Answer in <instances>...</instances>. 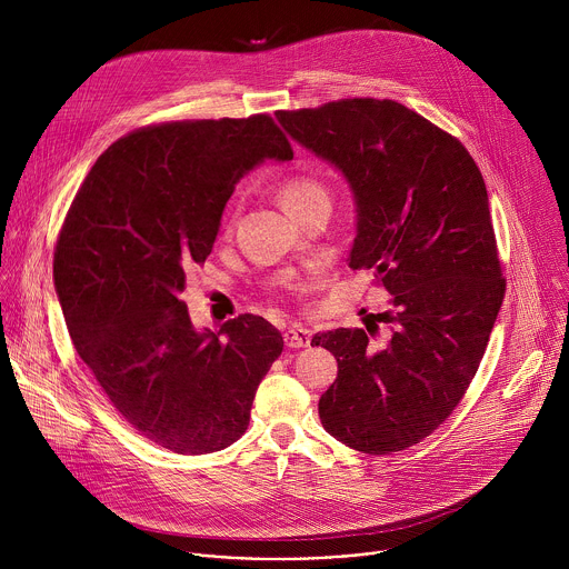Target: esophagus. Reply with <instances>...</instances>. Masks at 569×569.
<instances>
[{"label": "esophagus", "mask_w": 569, "mask_h": 569, "mask_svg": "<svg viewBox=\"0 0 569 569\" xmlns=\"http://www.w3.org/2000/svg\"><path fill=\"white\" fill-rule=\"evenodd\" d=\"M283 340H286V347H290V349L310 347V340H312V331H310V329H303L301 323H292V327H288V329H286V333H283Z\"/></svg>", "instance_id": "esophagus-1"}]
</instances>
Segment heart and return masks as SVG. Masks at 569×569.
<instances>
[{"mask_svg": "<svg viewBox=\"0 0 569 569\" xmlns=\"http://www.w3.org/2000/svg\"><path fill=\"white\" fill-rule=\"evenodd\" d=\"M315 200H327V191H323V187L312 178L295 176V178H288L279 187V202L283 204V209L288 213L299 207H306Z\"/></svg>", "mask_w": 569, "mask_h": 569, "instance_id": "obj_1", "label": "heart"}]
</instances>
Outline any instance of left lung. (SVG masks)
Here are the masks:
<instances>
[{
  "label": "left lung",
  "instance_id": "left-lung-1",
  "mask_svg": "<svg viewBox=\"0 0 569 569\" xmlns=\"http://www.w3.org/2000/svg\"><path fill=\"white\" fill-rule=\"evenodd\" d=\"M277 121L342 173L356 204L349 268L373 270L393 295L378 315L385 342L369 329L312 338L338 360L321 426L360 452L405 450L457 408L505 299L486 184L461 141L396 101L345 99Z\"/></svg>",
  "mask_w": 569,
  "mask_h": 569
}]
</instances>
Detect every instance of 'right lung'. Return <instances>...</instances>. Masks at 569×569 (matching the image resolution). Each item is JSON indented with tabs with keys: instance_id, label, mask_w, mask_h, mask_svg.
I'll return each mask as SVG.
<instances>
[{
	"instance_id": "obj_1",
	"label": "right lung",
	"mask_w": 569,
	"mask_h": 569,
	"mask_svg": "<svg viewBox=\"0 0 569 569\" xmlns=\"http://www.w3.org/2000/svg\"><path fill=\"white\" fill-rule=\"evenodd\" d=\"M292 148L268 114L178 121L112 143L62 224L53 286L71 342L119 415L178 455L231 446L283 351L259 315L198 329L180 295L233 187Z\"/></svg>"
}]
</instances>
